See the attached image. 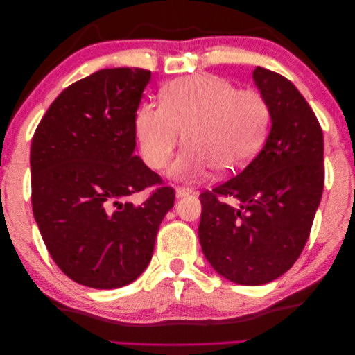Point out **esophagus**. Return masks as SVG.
<instances>
[{
  "instance_id": "esophagus-1",
  "label": "esophagus",
  "mask_w": 355,
  "mask_h": 355,
  "mask_svg": "<svg viewBox=\"0 0 355 355\" xmlns=\"http://www.w3.org/2000/svg\"><path fill=\"white\" fill-rule=\"evenodd\" d=\"M190 193H191V189H189V187H176L178 198H182V196H187Z\"/></svg>"
}]
</instances>
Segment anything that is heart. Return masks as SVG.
I'll return each mask as SVG.
<instances>
[{
	"instance_id": "obj_1",
	"label": "heart",
	"mask_w": 355,
	"mask_h": 355,
	"mask_svg": "<svg viewBox=\"0 0 355 355\" xmlns=\"http://www.w3.org/2000/svg\"><path fill=\"white\" fill-rule=\"evenodd\" d=\"M162 103L144 102L133 116L139 154L149 168L164 170L182 138L187 146L171 166L178 179H198L217 168L232 174L263 149L272 108L257 89H237L214 73L181 77L162 88Z\"/></svg>"
}]
</instances>
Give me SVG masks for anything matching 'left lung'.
Returning <instances> with one entry per match:
<instances>
[{"mask_svg":"<svg viewBox=\"0 0 355 355\" xmlns=\"http://www.w3.org/2000/svg\"><path fill=\"white\" fill-rule=\"evenodd\" d=\"M272 108L259 154L228 181L200 195V243L228 280L258 286L293 267L310 237L324 190V137L316 114L283 75L257 67ZM231 198L236 205L224 200Z\"/></svg>","mask_w":355,"mask_h":355,"instance_id":"8db88e82","label":"left lung"}]
</instances>
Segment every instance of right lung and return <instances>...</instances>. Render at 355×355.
<instances>
[{"mask_svg":"<svg viewBox=\"0 0 355 355\" xmlns=\"http://www.w3.org/2000/svg\"><path fill=\"white\" fill-rule=\"evenodd\" d=\"M146 69H102L55 98L31 141V205L50 257L73 282L113 289L153 258L174 189L143 164L133 116ZM155 187L133 207L126 196Z\"/></svg>","mask_w":355,"mask_h":355,"instance_id":"add662e5","label":"right lung"}]
</instances>
